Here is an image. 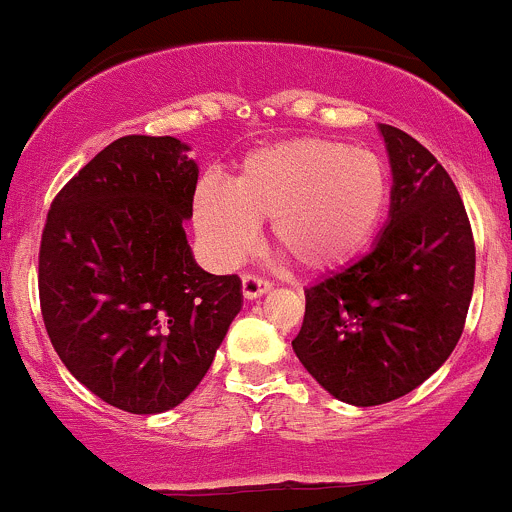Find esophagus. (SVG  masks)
Listing matches in <instances>:
<instances>
[{"mask_svg": "<svg viewBox=\"0 0 512 512\" xmlns=\"http://www.w3.org/2000/svg\"><path fill=\"white\" fill-rule=\"evenodd\" d=\"M241 288H244L246 298H258L263 296V293L271 291V283H268L266 278L254 276V273H244V276H241Z\"/></svg>", "mask_w": 512, "mask_h": 512, "instance_id": "34e87169", "label": "esophagus"}]
</instances>
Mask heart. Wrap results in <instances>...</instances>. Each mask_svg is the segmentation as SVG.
Segmentation results:
<instances>
[{
    "mask_svg": "<svg viewBox=\"0 0 512 512\" xmlns=\"http://www.w3.org/2000/svg\"><path fill=\"white\" fill-rule=\"evenodd\" d=\"M391 199L378 154L331 139H291L246 156L234 186L204 179L196 229L221 266L254 246L258 219H271L273 244L303 268L351 261L376 236Z\"/></svg>",
    "mask_w": 512,
    "mask_h": 512,
    "instance_id": "b5f03b06",
    "label": "heart"
}]
</instances>
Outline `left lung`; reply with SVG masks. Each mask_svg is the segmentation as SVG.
Listing matches in <instances>:
<instances>
[{"instance_id": "8db88e82", "label": "left lung", "mask_w": 512, "mask_h": 512, "mask_svg": "<svg viewBox=\"0 0 512 512\" xmlns=\"http://www.w3.org/2000/svg\"><path fill=\"white\" fill-rule=\"evenodd\" d=\"M393 169L391 219L376 246L306 288L293 351L351 406L406 396L453 353L475 281V244L448 171L413 136L378 126Z\"/></svg>"}]
</instances>
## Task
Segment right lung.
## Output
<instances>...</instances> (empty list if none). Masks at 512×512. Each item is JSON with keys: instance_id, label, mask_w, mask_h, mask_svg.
Instances as JSON below:
<instances>
[{"instance_id": "obj_1", "label": "right lung", "mask_w": 512, "mask_h": 512, "mask_svg": "<svg viewBox=\"0 0 512 512\" xmlns=\"http://www.w3.org/2000/svg\"><path fill=\"white\" fill-rule=\"evenodd\" d=\"M174 136H121L67 181L44 224L39 303L79 383L126 413L179 406L241 311V278L194 261L199 166Z\"/></svg>"}]
</instances>
